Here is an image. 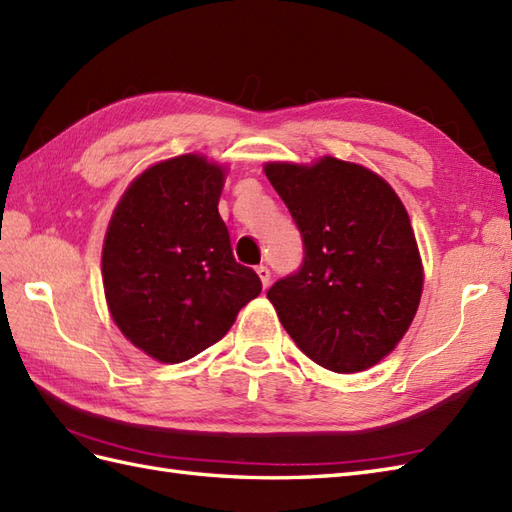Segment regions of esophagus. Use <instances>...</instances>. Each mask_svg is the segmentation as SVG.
<instances>
[{
  "mask_svg": "<svg viewBox=\"0 0 512 512\" xmlns=\"http://www.w3.org/2000/svg\"><path fill=\"white\" fill-rule=\"evenodd\" d=\"M256 273H258L260 282H263V286L267 289L269 282H271V271L267 269V265H258V267H256Z\"/></svg>",
  "mask_w": 512,
  "mask_h": 512,
  "instance_id": "esophagus-1",
  "label": "esophagus"
}]
</instances>
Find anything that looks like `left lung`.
<instances>
[{
  "label": "left lung",
  "mask_w": 512,
  "mask_h": 512,
  "mask_svg": "<svg viewBox=\"0 0 512 512\" xmlns=\"http://www.w3.org/2000/svg\"><path fill=\"white\" fill-rule=\"evenodd\" d=\"M265 173L304 243L302 267L267 291L284 330L330 371L380 363L413 323L423 289L402 199L378 173L332 156L267 162Z\"/></svg>",
  "instance_id": "8db88e82"
}]
</instances>
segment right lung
Returning a JSON list of instances; mask_svg holds the SVG:
<instances>
[{
  "instance_id": "1",
  "label": "right lung",
  "mask_w": 512,
  "mask_h": 512,
  "mask_svg": "<svg viewBox=\"0 0 512 512\" xmlns=\"http://www.w3.org/2000/svg\"><path fill=\"white\" fill-rule=\"evenodd\" d=\"M223 167L199 154L156 162L123 193L102 252L104 293L126 339L160 363H182L226 336L260 295L234 260L219 217Z\"/></svg>"
}]
</instances>
